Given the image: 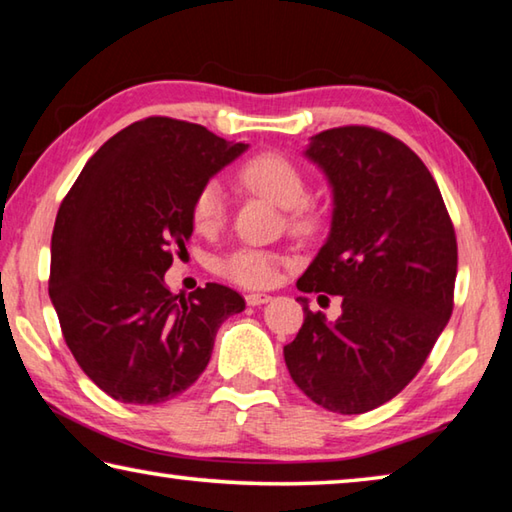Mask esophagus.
<instances>
[{
  "label": "esophagus",
  "instance_id": "1",
  "mask_svg": "<svg viewBox=\"0 0 512 512\" xmlns=\"http://www.w3.org/2000/svg\"><path fill=\"white\" fill-rule=\"evenodd\" d=\"M246 302L250 307H259V305H266V302H271V296H268V293H248Z\"/></svg>",
  "mask_w": 512,
  "mask_h": 512
}]
</instances>
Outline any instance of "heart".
Here are the masks:
<instances>
[{
    "label": "heart",
    "mask_w": 512,
    "mask_h": 512,
    "mask_svg": "<svg viewBox=\"0 0 512 512\" xmlns=\"http://www.w3.org/2000/svg\"><path fill=\"white\" fill-rule=\"evenodd\" d=\"M239 180L255 192L271 198L287 210V219L298 235H314L323 223L318 207L309 201V180L305 169L282 151H259L241 164ZM228 214V196L219 180H205L192 201V225L201 235L221 230ZM284 257L262 248H239L221 262V273L241 287L259 289L277 280Z\"/></svg>",
    "instance_id": "obj_1"
}]
</instances>
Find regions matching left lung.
I'll return each instance as SVG.
<instances>
[{
  "label": "left lung",
  "mask_w": 512,
  "mask_h": 512,
  "mask_svg": "<svg viewBox=\"0 0 512 512\" xmlns=\"http://www.w3.org/2000/svg\"><path fill=\"white\" fill-rule=\"evenodd\" d=\"M307 155L332 183L334 214L298 289L341 296L343 314L329 325L300 298L284 361L311 402L366 413L404 391L452 316L454 223L424 162L379 128H329Z\"/></svg>",
  "instance_id": "obj_1"
}]
</instances>
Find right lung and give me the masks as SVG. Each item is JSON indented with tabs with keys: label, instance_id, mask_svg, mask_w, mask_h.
Segmentation results:
<instances>
[{
	"label": "right lung",
	"instance_id": "1",
	"mask_svg": "<svg viewBox=\"0 0 512 512\" xmlns=\"http://www.w3.org/2000/svg\"><path fill=\"white\" fill-rule=\"evenodd\" d=\"M246 144L146 117L92 155L60 203L49 298L76 363L112 400L160 404L207 368L214 336L246 302L223 284L173 296L164 273L187 253L192 201Z\"/></svg>",
	"mask_w": 512,
	"mask_h": 512
}]
</instances>
